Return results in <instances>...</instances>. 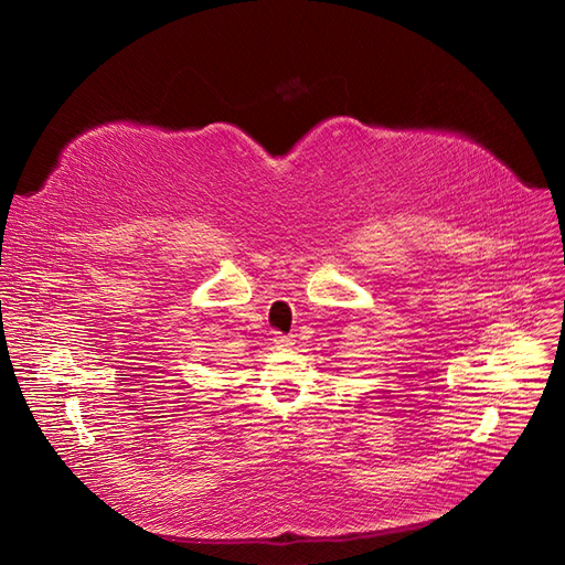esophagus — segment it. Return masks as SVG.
Here are the masks:
<instances>
[{
  "mask_svg": "<svg viewBox=\"0 0 565 565\" xmlns=\"http://www.w3.org/2000/svg\"><path fill=\"white\" fill-rule=\"evenodd\" d=\"M273 347H276V349H289V347H295V337L276 334V337H273Z\"/></svg>",
  "mask_w": 565,
  "mask_h": 565,
  "instance_id": "34e87169",
  "label": "esophagus"
}]
</instances>
